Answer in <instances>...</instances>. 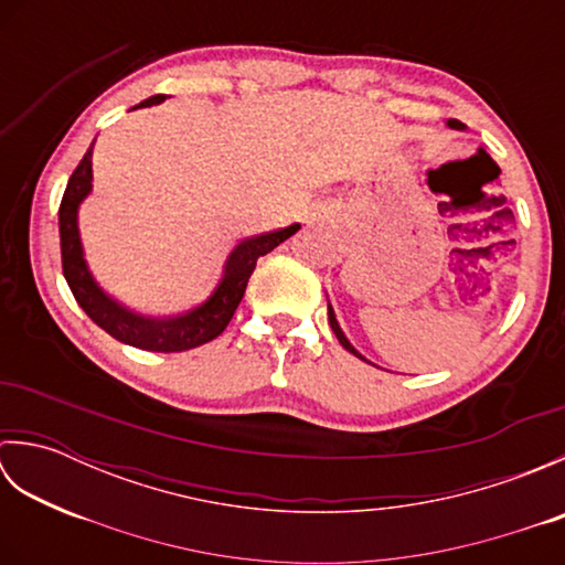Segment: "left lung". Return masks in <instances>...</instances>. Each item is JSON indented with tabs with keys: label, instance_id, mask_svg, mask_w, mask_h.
<instances>
[{
	"label": "left lung",
	"instance_id": "obj_1",
	"mask_svg": "<svg viewBox=\"0 0 565 565\" xmlns=\"http://www.w3.org/2000/svg\"><path fill=\"white\" fill-rule=\"evenodd\" d=\"M447 124H449L451 128H459V130L463 128V124H461V121H456V118H449V121H447ZM328 320H330V328H332V332H334V334H338V340H340V344L344 347V350H347V352H352V354H354V356H359V359H364V356H362V354H359V352L354 350V347L350 344V340H347V338H344V332H342V328L338 326V318H334V310H332V306H330V303H328Z\"/></svg>",
	"mask_w": 565,
	"mask_h": 565
}]
</instances>
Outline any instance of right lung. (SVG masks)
I'll use <instances>...</instances> for the list:
<instances>
[{"instance_id": "obj_1", "label": "right lung", "mask_w": 565, "mask_h": 565, "mask_svg": "<svg viewBox=\"0 0 565 565\" xmlns=\"http://www.w3.org/2000/svg\"><path fill=\"white\" fill-rule=\"evenodd\" d=\"M164 94H158V97H150L146 102H140L138 106H152L160 104ZM92 150L94 142L89 150L84 152V158L75 167V172H72L57 213L63 274L72 296H75V301L79 303L84 313L97 322L102 330L109 332L111 338L124 344L138 347V350L186 352L215 340L227 328V322L235 316V308L243 301L249 276L257 267V259L262 255H267L274 247H279L284 239H289L301 225L294 223L289 227H281V231L243 239V243L231 252V257H227L223 279L215 286L213 294L201 306L189 310V313L162 320L138 316L130 308L114 301V298L94 281L87 262H84L77 211L79 203L87 199L92 191Z\"/></svg>"}]
</instances>
